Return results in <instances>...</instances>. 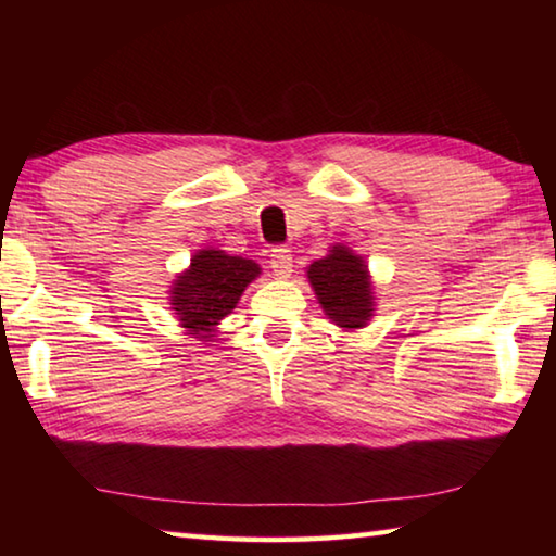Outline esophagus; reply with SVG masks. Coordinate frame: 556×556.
I'll return each instance as SVG.
<instances>
[{"mask_svg": "<svg viewBox=\"0 0 556 556\" xmlns=\"http://www.w3.org/2000/svg\"><path fill=\"white\" fill-rule=\"evenodd\" d=\"M269 267L275 271V277L287 279L294 269V260H291V250L287 248H271L269 250Z\"/></svg>", "mask_w": 556, "mask_h": 556, "instance_id": "34e87169", "label": "esophagus"}]
</instances>
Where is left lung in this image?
I'll return each mask as SVG.
<instances>
[{
	"label": "left lung",
	"mask_w": 556,
	"mask_h": 556,
	"mask_svg": "<svg viewBox=\"0 0 556 556\" xmlns=\"http://www.w3.org/2000/svg\"><path fill=\"white\" fill-rule=\"evenodd\" d=\"M326 316L345 331L363 328L372 318L375 299L368 265L345 244H333L324 260L306 269Z\"/></svg>",
	"instance_id": "8db88e82"
}]
</instances>
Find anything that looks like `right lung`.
Returning <instances> with one entry per match:
<instances>
[{
	"instance_id": "right-lung-1",
	"label": "right lung",
	"mask_w": 556,
	"mask_h": 556,
	"mask_svg": "<svg viewBox=\"0 0 556 556\" xmlns=\"http://www.w3.org/2000/svg\"><path fill=\"white\" fill-rule=\"evenodd\" d=\"M255 277H260L257 262L232 257L223 250H201L193 255L191 267L174 279L168 301L188 336L208 341Z\"/></svg>"
}]
</instances>
